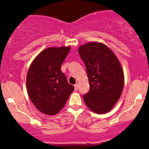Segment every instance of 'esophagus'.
<instances>
[{"label": "esophagus", "mask_w": 149, "mask_h": 149, "mask_svg": "<svg viewBox=\"0 0 149 149\" xmlns=\"http://www.w3.org/2000/svg\"><path fill=\"white\" fill-rule=\"evenodd\" d=\"M74 88H75V90H78V84L74 85Z\"/></svg>", "instance_id": "esophagus-1"}]
</instances>
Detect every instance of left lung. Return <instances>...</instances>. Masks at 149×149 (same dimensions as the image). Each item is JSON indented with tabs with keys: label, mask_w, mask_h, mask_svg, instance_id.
Segmentation results:
<instances>
[{
	"label": "left lung",
	"mask_w": 149,
	"mask_h": 149,
	"mask_svg": "<svg viewBox=\"0 0 149 149\" xmlns=\"http://www.w3.org/2000/svg\"><path fill=\"white\" fill-rule=\"evenodd\" d=\"M78 53L85 63L90 90L83 100L90 110L105 113L119 100L124 85V74L118 59L107 45L91 42L81 45Z\"/></svg>",
	"instance_id": "obj_1"
}]
</instances>
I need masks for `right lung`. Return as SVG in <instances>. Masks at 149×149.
<instances>
[{
  "label": "right lung",
  "instance_id": "obj_1",
  "mask_svg": "<svg viewBox=\"0 0 149 149\" xmlns=\"http://www.w3.org/2000/svg\"><path fill=\"white\" fill-rule=\"evenodd\" d=\"M70 49L49 47L37 56L29 69V96L38 110L46 115H55L60 111L74 90L61 71V64Z\"/></svg>",
  "mask_w": 149,
  "mask_h": 149
}]
</instances>
